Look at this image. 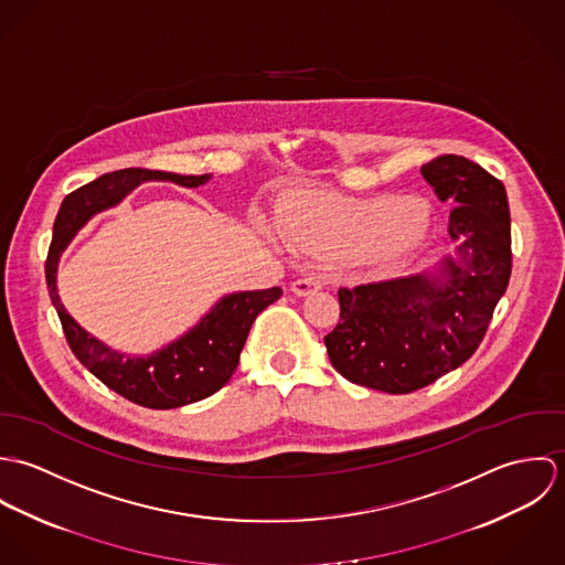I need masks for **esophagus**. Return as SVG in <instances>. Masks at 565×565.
Wrapping results in <instances>:
<instances>
[{"label":"esophagus","mask_w":565,"mask_h":565,"mask_svg":"<svg viewBox=\"0 0 565 565\" xmlns=\"http://www.w3.org/2000/svg\"><path fill=\"white\" fill-rule=\"evenodd\" d=\"M320 289H322V282H320V278H316V276H302V278H298V280L291 282V291H294L296 296H311V294H316V291H320Z\"/></svg>","instance_id":"1"}]
</instances>
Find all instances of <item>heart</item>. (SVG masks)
<instances>
[{"instance_id": "b5f03b06", "label": "heart", "mask_w": 565, "mask_h": 565, "mask_svg": "<svg viewBox=\"0 0 565 565\" xmlns=\"http://www.w3.org/2000/svg\"><path fill=\"white\" fill-rule=\"evenodd\" d=\"M428 224L426 204L417 198H372L354 202L326 191L298 198L285 215V237L296 247L332 256L350 247L398 249L417 242Z\"/></svg>"}]
</instances>
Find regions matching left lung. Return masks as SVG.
Returning <instances> with one entry per match:
<instances>
[{
    "label": "left lung",
    "mask_w": 565,
    "mask_h": 565,
    "mask_svg": "<svg viewBox=\"0 0 565 565\" xmlns=\"http://www.w3.org/2000/svg\"><path fill=\"white\" fill-rule=\"evenodd\" d=\"M441 202L455 204L444 278L408 276L339 289V323L323 337L332 367L354 385L411 394L463 365L481 345L511 278L504 184L479 162L441 154L422 164Z\"/></svg>",
    "instance_id": "1"
}]
</instances>
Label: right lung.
<instances>
[{
  "label": "right lung",
  "mask_w": 565,
  "mask_h": 565,
  "mask_svg": "<svg viewBox=\"0 0 565 565\" xmlns=\"http://www.w3.org/2000/svg\"><path fill=\"white\" fill-rule=\"evenodd\" d=\"M209 178V173L180 175L143 167L110 171L70 193L54 222V237L45 260V280L52 305L63 323L65 339L76 359L95 379L121 398L139 406L175 408L204 401L220 392L237 370L247 332L256 316L274 305L282 296V289L271 287L263 291L233 294L180 341L148 359H130L93 339L70 318L56 291L58 256L90 215L117 204L139 182L171 180L182 186H200Z\"/></svg>",
  "instance_id": "obj_1"
}]
</instances>
